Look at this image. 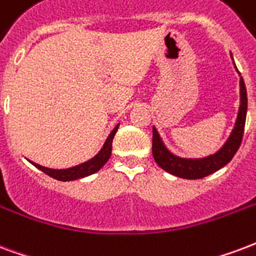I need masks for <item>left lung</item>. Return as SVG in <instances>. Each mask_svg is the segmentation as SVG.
<instances>
[{
  "instance_id": "1",
  "label": "left lung",
  "mask_w": 256,
  "mask_h": 256,
  "mask_svg": "<svg viewBox=\"0 0 256 256\" xmlns=\"http://www.w3.org/2000/svg\"><path fill=\"white\" fill-rule=\"evenodd\" d=\"M232 56V54H230ZM234 60V58H232ZM235 64V63H234ZM236 71L238 67L235 66ZM246 116H247V92L243 78L240 76V106L238 112V118L235 126L230 132V138L226 139L222 148L216 154H212L205 158H180L172 154L163 143L162 138L158 134L156 128H152V155L158 166L170 172L172 176L185 178V180H200L209 176L212 172L220 170L226 163L230 162L236 151L239 150L243 134H244Z\"/></svg>"
}]
</instances>
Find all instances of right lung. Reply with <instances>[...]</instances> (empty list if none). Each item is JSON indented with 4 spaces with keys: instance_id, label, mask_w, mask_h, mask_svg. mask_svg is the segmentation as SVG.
Listing matches in <instances>:
<instances>
[{
    "instance_id": "obj_1",
    "label": "right lung",
    "mask_w": 256,
    "mask_h": 256,
    "mask_svg": "<svg viewBox=\"0 0 256 256\" xmlns=\"http://www.w3.org/2000/svg\"><path fill=\"white\" fill-rule=\"evenodd\" d=\"M118 126L120 124H117L113 130L109 134L108 136V139L105 140V143H104L102 148L100 150V152L96 155L94 158L89 159L88 162H84L78 164V166L70 167V168H50V167H44L40 166L38 163L30 162L34 164V167H38L39 170H42L43 172H46L47 176H52L55 180H80V178H84V176H92L94 172H97L101 168V167L105 164V163L109 160V158L112 155V142L113 138L116 135L117 130H118Z\"/></svg>"
}]
</instances>
